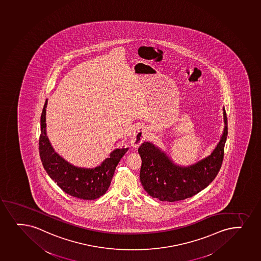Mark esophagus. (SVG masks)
<instances>
[{"label":"esophagus","instance_id":"34e87169","mask_svg":"<svg viewBox=\"0 0 261 261\" xmlns=\"http://www.w3.org/2000/svg\"><path fill=\"white\" fill-rule=\"evenodd\" d=\"M146 137V130L144 126H138L132 132L130 144L133 147H138L144 142Z\"/></svg>","mask_w":261,"mask_h":261}]
</instances>
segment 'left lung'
Instances as JSON below:
<instances>
[{
	"instance_id": "1",
	"label": "left lung",
	"mask_w": 261,
	"mask_h": 261,
	"mask_svg": "<svg viewBox=\"0 0 261 261\" xmlns=\"http://www.w3.org/2000/svg\"><path fill=\"white\" fill-rule=\"evenodd\" d=\"M225 129L221 139L210 156L188 167L174 165L165 152L149 142L138 148L142 159L140 181L152 198L160 201L183 200L209 186L219 173L224 159L227 138L226 112L224 109Z\"/></svg>"
}]
</instances>
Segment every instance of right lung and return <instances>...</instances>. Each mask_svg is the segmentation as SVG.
<instances>
[{"label":"right lung","instance_id":"add662e5","mask_svg":"<svg viewBox=\"0 0 261 261\" xmlns=\"http://www.w3.org/2000/svg\"><path fill=\"white\" fill-rule=\"evenodd\" d=\"M47 102L48 100H46L42 109L39 138L40 158L43 168L51 179L54 180L55 183L67 194L84 200L100 198L107 192L117 164L129 149L115 150L102 165L94 169L73 166L55 152L46 135Z\"/></svg>","mask_w":261,"mask_h":261}]
</instances>
